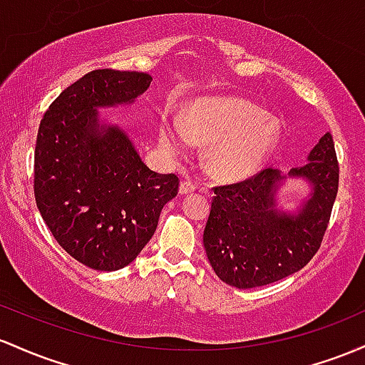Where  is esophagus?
<instances>
[{
    "mask_svg": "<svg viewBox=\"0 0 365 365\" xmlns=\"http://www.w3.org/2000/svg\"><path fill=\"white\" fill-rule=\"evenodd\" d=\"M196 187L198 186H196V182L191 181V179H184V181L181 182V186H179V193L190 195V193H193Z\"/></svg>",
    "mask_w": 365,
    "mask_h": 365,
    "instance_id": "1",
    "label": "esophagus"
}]
</instances>
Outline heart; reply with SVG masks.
<instances>
[{
    "label": "heart",
    "mask_w": 365,
    "mask_h": 365,
    "mask_svg": "<svg viewBox=\"0 0 365 365\" xmlns=\"http://www.w3.org/2000/svg\"><path fill=\"white\" fill-rule=\"evenodd\" d=\"M277 141V122L241 98L202 100L191 106L186 117L172 115L160 128V145L172 155L186 153L193 143L214 145L208 167L212 174L227 181L259 170Z\"/></svg>",
    "instance_id": "b5f03b06"
}]
</instances>
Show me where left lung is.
Listing matches in <instances>:
<instances>
[{"instance_id": "left-lung-1", "label": "left lung", "mask_w": 365, "mask_h": 365, "mask_svg": "<svg viewBox=\"0 0 365 365\" xmlns=\"http://www.w3.org/2000/svg\"><path fill=\"white\" fill-rule=\"evenodd\" d=\"M288 175L313 184V195L297 215L277 210L275 191L287 175L272 167L214 187L203 245L226 284L240 289L271 284L304 269L321 248L339 181L333 136L326 133L309 162Z\"/></svg>"}]
</instances>
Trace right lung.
Masks as SVG:
<instances>
[{
    "instance_id": "right-lung-1",
    "label": "right lung",
    "mask_w": 365,
    "mask_h": 365,
    "mask_svg": "<svg viewBox=\"0 0 365 365\" xmlns=\"http://www.w3.org/2000/svg\"><path fill=\"white\" fill-rule=\"evenodd\" d=\"M150 83L145 72L93 71L41 118L36 205L60 247L94 271H118L136 259L179 191L178 175L150 170L124 130L98 124L96 108L133 103Z\"/></svg>"
}]
</instances>
